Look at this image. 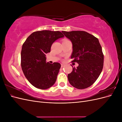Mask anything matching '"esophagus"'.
Wrapping results in <instances>:
<instances>
[{
  "mask_svg": "<svg viewBox=\"0 0 122 122\" xmlns=\"http://www.w3.org/2000/svg\"><path fill=\"white\" fill-rule=\"evenodd\" d=\"M65 66V65L64 64H61V68L64 67Z\"/></svg>",
  "mask_w": 122,
  "mask_h": 122,
  "instance_id": "esophagus-1",
  "label": "esophagus"
}]
</instances>
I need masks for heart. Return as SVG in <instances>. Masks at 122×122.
<instances>
[{
  "label": "heart",
  "mask_w": 122,
  "mask_h": 122,
  "mask_svg": "<svg viewBox=\"0 0 122 122\" xmlns=\"http://www.w3.org/2000/svg\"><path fill=\"white\" fill-rule=\"evenodd\" d=\"M68 41V40H64L63 41V42H64V41Z\"/></svg>",
  "instance_id": "1"
}]
</instances>
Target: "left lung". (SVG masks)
Here are the masks:
<instances>
[{"label":"left lung","instance_id":"1","mask_svg":"<svg viewBox=\"0 0 122 122\" xmlns=\"http://www.w3.org/2000/svg\"><path fill=\"white\" fill-rule=\"evenodd\" d=\"M62 32L72 43V62L79 64L68 75L70 83L78 89L90 87L98 79L103 67L104 55L98 39L84 31Z\"/></svg>","mask_w":122,"mask_h":122}]
</instances>
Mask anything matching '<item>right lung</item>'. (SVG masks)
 <instances>
[{"label":"right lung","mask_w":122,"mask_h":122,"mask_svg":"<svg viewBox=\"0 0 122 122\" xmlns=\"http://www.w3.org/2000/svg\"><path fill=\"white\" fill-rule=\"evenodd\" d=\"M64 36L59 31H37L32 33L23 43L21 52V68L33 86L45 90L56 81L61 65L58 62H46L45 54L50 52L54 41Z\"/></svg>","instance_id":"obj_1"}]
</instances>
